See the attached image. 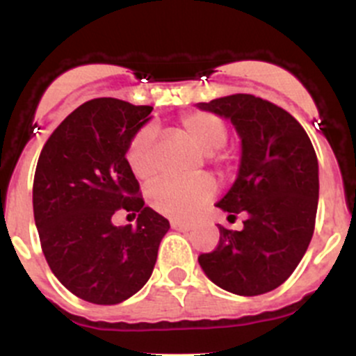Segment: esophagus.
<instances>
[{
    "mask_svg": "<svg viewBox=\"0 0 356 356\" xmlns=\"http://www.w3.org/2000/svg\"><path fill=\"white\" fill-rule=\"evenodd\" d=\"M172 229H175V231H181V232H186L191 229V224H186V222H172Z\"/></svg>",
    "mask_w": 356,
    "mask_h": 356,
    "instance_id": "obj_1",
    "label": "esophagus"
}]
</instances>
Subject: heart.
<instances>
[{"label":"heart","mask_w":356,"mask_h":356,"mask_svg":"<svg viewBox=\"0 0 356 356\" xmlns=\"http://www.w3.org/2000/svg\"><path fill=\"white\" fill-rule=\"evenodd\" d=\"M181 129L203 153H207L215 163L224 161L218 149L227 141V125L217 115L207 111H193L181 118ZM156 131L153 125L139 129L131 139L127 148V161L136 177L152 179L155 174L153 148H155ZM215 195V184L207 175L193 179H165L152 186L148 196L149 203L161 213L177 220H188L207 201Z\"/></svg>","instance_id":"1"}]
</instances>
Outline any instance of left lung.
<instances>
[{"mask_svg": "<svg viewBox=\"0 0 356 356\" xmlns=\"http://www.w3.org/2000/svg\"><path fill=\"white\" fill-rule=\"evenodd\" d=\"M231 120L241 138L234 184L217 203L229 217L246 211L243 231L218 225L220 239L198 261L213 284L239 296L279 288L312 241L318 204V161L300 122L253 95L198 103Z\"/></svg>", "mask_w": 356, "mask_h": 356, "instance_id": "left-lung-1", "label": "left lung"}]
</instances>
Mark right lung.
<instances>
[{
	"label": "right lung",
	"mask_w": 356,
	"mask_h": 356,
	"mask_svg": "<svg viewBox=\"0 0 356 356\" xmlns=\"http://www.w3.org/2000/svg\"><path fill=\"white\" fill-rule=\"evenodd\" d=\"M153 106L115 98L86 102L46 141L34 175L32 207L53 274L81 300L117 305L152 277L170 224L139 195L127 148ZM117 211L138 215L117 228Z\"/></svg>",
	"instance_id": "right-lung-1"
}]
</instances>
